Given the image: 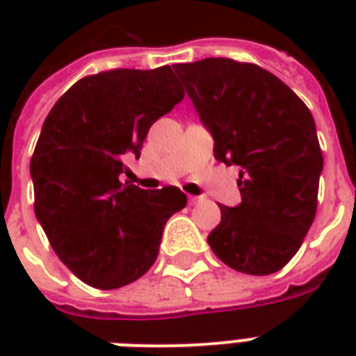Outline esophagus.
Here are the masks:
<instances>
[{
	"label": "esophagus",
	"instance_id": "esophagus-1",
	"mask_svg": "<svg viewBox=\"0 0 356 356\" xmlns=\"http://www.w3.org/2000/svg\"><path fill=\"white\" fill-rule=\"evenodd\" d=\"M200 201H203V195H188L190 205H195V203H200Z\"/></svg>",
	"mask_w": 356,
	"mask_h": 356
}]
</instances>
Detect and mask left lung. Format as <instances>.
<instances>
[{"label":"left lung","instance_id":"left-lung-1","mask_svg":"<svg viewBox=\"0 0 356 356\" xmlns=\"http://www.w3.org/2000/svg\"><path fill=\"white\" fill-rule=\"evenodd\" d=\"M173 70L214 138V159L240 166L242 201L220 205L222 222L207 242L233 270L275 273L298 253L316 216L323 156L312 114L257 64L203 58Z\"/></svg>","mask_w":356,"mask_h":356}]
</instances>
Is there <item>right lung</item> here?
<instances>
[{"instance_id":"1","label":"right lung","mask_w":356,"mask_h":356,"mask_svg":"<svg viewBox=\"0 0 356 356\" xmlns=\"http://www.w3.org/2000/svg\"><path fill=\"white\" fill-rule=\"evenodd\" d=\"M183 97L170 66L111 70L77 81L47 114L31 159L35 214L86 284L114 290L140 279L166 222L186 207L175 186L142 190L120 179L151 125Z\"/></svg>"}]
</instances>
